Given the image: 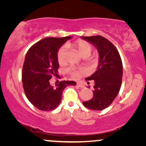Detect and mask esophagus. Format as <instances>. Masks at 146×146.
Here are the masks:
<instances>
[{
  "label": "esophagus",
  "mask_w": 146,
  "mask_h": 146,
  "mask_svg": "<svg viewBox=\"0 0 146 146\" xmlns=\"http://www.w3.org/2000/svg\"><path fill=\"white\" fill-rule=\"evenodd\" d=\"M76 85H77L78 87H80V88H84V85L80 83V82H78Z\"/></svg>",
  "instance_id": "1"
}]
</instances>
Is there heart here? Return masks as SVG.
Returning <instances> with one entry per match:
<instances>
[{
  "label": "heart",
  "instance_id": "heart-1",
  "mask_svg": "<svg viewBox=\"0 0 146 146\" xmlns=\"http://www.w3.org/2000/svg\"><path fill=\"white\" fill-rule=\"evenodd\" d=\"M67 46L74 48L78 54L82 57L88 56L92 51V46L90 44L86 41L83 40H78L76 41L73 43L68 44ZM64 55L65 49L62 48L58 51L57 53V59L59 64L63 63L64 60ZM68 72L73 79H79L82 76L86 74V71L82 68H70L68 70Z\"/></svg>",
  "mask_w": 146,
  "mask_h": 146
}]
</instances>
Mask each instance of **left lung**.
<instances>
[{"instance_id":"left-lung-1","label":"left lung","mask_w":146,"mask_h":146,"mask_svg":"<svg viewBox=\"0 0 146 146\" xmlns=\"http://www.w3.org/2000/svg\"><path fill=\"white\" fill-rule=\"evenodd\" d=\"M81 38L92 44L99 54L96 70L86 78L94 81L93 98L83 102V105L93 110H102L112 103L120 90L123 74L120 56L113 44L102 36H81Z\"/></svg>"}]
</instances>
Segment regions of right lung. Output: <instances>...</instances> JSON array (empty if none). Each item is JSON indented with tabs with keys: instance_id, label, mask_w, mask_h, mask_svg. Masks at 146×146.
Instances as JSON below:
<instances>
[{
	"instance_id": "add662e5",
	"label": "right lung",
	"mask_w": 146,
	"mask_h": 146,
	"mask_svg": "<svg viewBox=\"0 0 146 146\" xmlns=\"http://www.w3.org/2000/svg\"><path fill=\"white\" fill-rule=\"evenodd\" d=\"M72 38H46L32 46L26 54L22 72L23 88L30 102L40 110L56 108L65 88L76 84L70 80L50 84V80L57 74L59 68L58 51Z\"/></svg>"
}]
</instances>
